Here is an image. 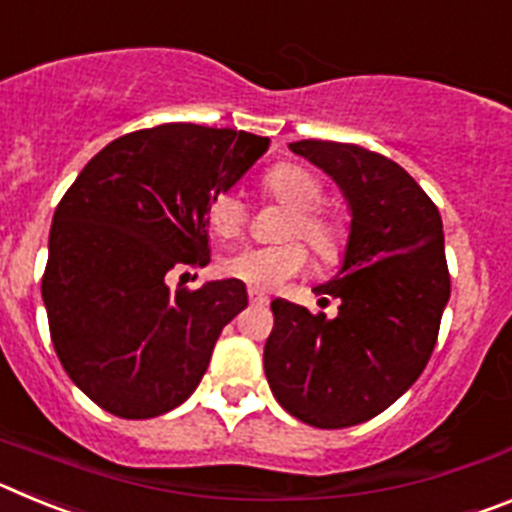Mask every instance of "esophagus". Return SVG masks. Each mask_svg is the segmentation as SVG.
Segmentation results:
<instances>
[{"label": "esophagus", "instance_id": "esophagus-1", "mask_svg": "<svg viewBox=\"0 0 512 512\" xmlns=\"http://www.w3.org/2000/svg\"><path fill=\"white\" fill-rule=\"evenodd\" d=\"M248 302H251V305H266L269 297H266L264 292H259V289H248Z\"/></svg>", "mask_w": 512, "mask_h": 512}]
</instances>
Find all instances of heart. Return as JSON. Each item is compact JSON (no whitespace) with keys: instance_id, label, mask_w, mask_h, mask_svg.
I'll list each match as a JSON object with an SVG mask.
<instances>
[{"instance_id":"1","label":"heart","mask_w":512,"mask_h":512,"mask_svg":"<svg viewBox=\"0 0 512 512\" xmlns=\"http://www.w3.org/2000/svg\"><path fill=\"white\" fill-rule=\"evenodd\" d=\"M261 187L271 200L295 210L287 220L284 238H302L320 264L341 261L348 246V228L336 215L318 210L323 202V184L318 182V176L305 166L279 164L266 171ZM246 215V202L238 192L215 194L207 207V223L212 233L220 238H235L241 233ZM305 266V248L300 243H282V246L241 248L220 264V271L235 282L248 284L251 289L269 292V289L282 287L287 279L297 277Z\"/></svg>"}]
</instances>
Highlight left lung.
Instances as JSON below:
<instances>
[{"mask_svg": "<svg viewBox=\"0 0 512 512\" xmlns=\"http://www.w3.org/2000/svg\"><path fill=\"white\" fill-rule=\"evenodd\" d=\"M289 151L323 169L348 202L341 269L315 292L336 318L271 302L264 372L277 402L315 428L374 418L413 387L433 354L451 295L438 207L400 164L354 143L297 140Z\"/></svg>", "mask_w": 512, "mask_h": 512, "instance_id": "8db88e82", "label": "left lung"}]
</instances>
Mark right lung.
<instances>
[{"mask_svg": "<svg viewBox=\"0 0 512 512\" xmlns=\"http://www.w3.org/2000/svg\"><path fill=\"white\" fill-rule=\"evenodd\" d=\"M266 148L243 130L169 122L112 140L63 194L40 289L63 369L102 410L156 418L197 390L246 284L171 289L169 274L210 261L207 207Z\"/></svg>", "mask_w": 512, "mask_h": 512, "instance_id": "right-lung-1", "label": "right lung"}]
</instances>
